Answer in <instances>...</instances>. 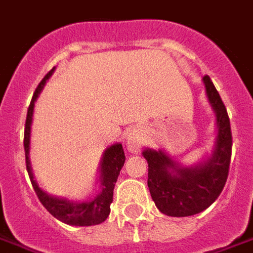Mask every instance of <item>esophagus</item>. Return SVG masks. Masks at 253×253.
Returning a JSON list of instances; mask_svg holds the SVG:
<instances>
[{"label":"esophagus","instance_id":"1","mask_svg":"<svg viewBox=\"0 0 253 253\" xmlns=\"http://www.w3.org/2000/svg\"><path fill=\"white\" fill-rule=\"evenodd\" d=\"M127 150L134 154L140 150V138L136 134L127 135Z\"/></svg>","mask_w":253,"mask_h":253}]
</instances>
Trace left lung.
Here are the masks:
<instances>
[{
	"mask_svg": "<svg viewBox=\"0 0 253 253\" xmlns=\"http://www.w3.org/2000/svg\"><path fill=\"white\" fill-rule=\"evenodd\" d=\"M203 82L216 115L217 136L211 157L194 167H182L162 150L143 151L151 198L158 210L169 216L184 217L204 211L220 195L228 178L232 152L228 114L211 78L204 75Z\"/></svg>",
	"mask_w": 253,
	"mask_h": 253,
	"instance_id": "left-lung-1",
	"label": "left lung"
}]
</instances>
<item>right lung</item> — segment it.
I'll return each instance as SVG.
<instances>
[{
  "mask_svg": "<svg viewBox=\"0 0 253 253\" xmlns=\"http://www.w3.org/2000/svg\"><path fill=\"white\" fill-rule=\"evenodd\" d=\"M54 69L47 73L43 77V80L37 86L36 91L33 94L32 102L28 109V115H26V123H25V135H24V147H25V158H26V169H28L29 178L32 182V186L36 191L38 199L43 204V207L57 217L58 220L63 221L66 224L78 225V227H88V225L101 224L107 219L110 213V204L113 203L114 187L118 179V175L122 169L126 157L125 151L121 143L113 144L109 148H106L103 158L101 162V190L98 192V195L92 200L88 202H70L67 199H59L55 196H51L46 194L45 191L41 190V187L38 186L34 179L32 171V165L29 159V148H30V128H32L33 121V110H34V102L37 96L41 92L42 87L45 86L46 81L49 80L53 74Z\"/></svg>",
  "mask_w": 253,
  "mask_h": 253,
  "instance_id": "obj_1",
  "label": "right lung"
}]
</instances>
